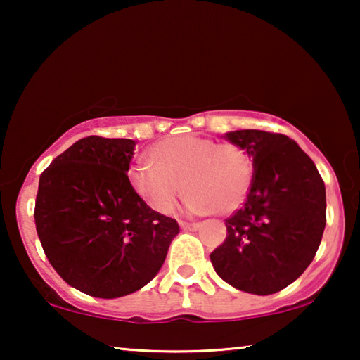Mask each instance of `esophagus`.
<instances>
[{"mask_svg": "<svg viewBox=\"0 0 360 360\" xmlns=\"http://www.w3.org/2000/svg\"><path fill=\"white\" fill-rule=\"evenodd\" d=\"M180 228L184 231H196L200 228L198 223H186V221H180Z\"/></svg>", "mask_w": 360, "mask_h": 360, "instance_id": "1", "label": "esophagus"}]
</instances>
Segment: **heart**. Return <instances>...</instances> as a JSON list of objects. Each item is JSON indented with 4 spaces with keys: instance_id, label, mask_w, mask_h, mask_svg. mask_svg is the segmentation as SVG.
Here are the masks:
<instances>
[{
    "instance_id": "b5f03b06",
    "label": "heart",
    "mask_w": 360,
    "mask_h": 360,
    "mask_svg": "<svg viewBox=\"0 0 360 360\" xmlns=\"http://www.w3.org/2000/svg\"><path fill=\"white\" fill-rule=\"evenodd\" d=\"M149 160L131 167L137 196L160 214H169L186 193L190 213L233 214L244 205L254 181V160L234 142L200 134H174L155 142Z\"/></svg>"
}]
</instances>
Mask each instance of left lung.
Wrapping results in <instances>:
<instances>
[{
  "mask_svg": "<svg viewBox=\"0 0 360 360\" xmlns=\"http://www.w3.org/2000/svg\"><path fill=\"white\" fill-rule=\"evenodd\" d=\"M254 160L243 208L226 219V240L210 254L224 282L254 295L277 293L302 275L326 226V190L314 162L290 137L243 129L226 132Z\"/></svg>",
  "mask_w": 360,
  "mask_h": 360,
  "instance_id": "left-lung-1",
  "label": "left lung"
}]
</instances>
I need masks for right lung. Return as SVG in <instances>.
<instances>
[{
	"label": "right lung",
	"mask_w": 360,
	"mask_h": 360,
	"mask_svg": "<svg viewBox=\"0 0 360 360\" xmlns=\"http://www.w3.org/2000/svg\"><path fill=\"white\" fill-rule=\"evenodd\" d=\"M136 142L88 136L39 179L37 236L56 272L96 298L134 293L159 274L175 219L150 210L131 186Z\"/></svg>",
	"instance_id": "obj_1"
}]
</instances>
